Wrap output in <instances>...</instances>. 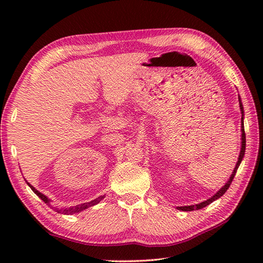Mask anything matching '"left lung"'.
Returning <instances> with one entry per match:
<instances>
[{
  "instance_id": "1",
  "label": "left lung",
  "mask_w": 263,
  "mask_h": 263,
  "mask_svg": "<svg viewBox=\"0 0 263 263\" xmlns=\"http://www.w3.org/2000/svg\"><path fill=\"white\" fill-rule=\"evenodd\" d=\"M238 104H239V109H241V114H242V117H241V152H239V156L237 158V163L235 165V167H234V170L232 172V175L230 176V178H228V181L225 183V185H222L218 191L212 195L211 198L206 199L204 201H202V202L200 203H197V204H191V205H184V206H177V210H182V211H193V210H199V209H202L204 208V206L209 205L210 203L214 202V201L218 200L220 197H222V195L225 194V192L228 190V187L231 186V183L233 182V178L234 176H235L236 172L238 170L239 165H241L242 160L244 158V155H245V132H244V108H243V104H242V100H241V97H239L238 95Z\"/></svg>"
}]
</instances>
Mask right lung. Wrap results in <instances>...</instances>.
Here are the masks:
<instances>
[{
  "mask_svg": "<svg viewBox=\"0 0 263 263\" xmlns=\"http://www.w3.org/2000/svg\"><path fill=\"white\" fill-rule=\"evenodd\" d=\"M27 182V181H26ZM27 184L28 185L30 186V189L32 190L33 192L36 193V195H38L39 198H41L44 202L45 203H47L49 206H52V208L55 210V211H58V212H62V214H64V215H72V214H77V212H80V211H82V210H85V209H87V208H89V206H92V205H96V204H98L100 201H102L104 198H105V195H102V197H98L97 199H95V200H91L90 202H86V203H81V204H78V205H73V206H57V205H53L52 204V202L53 201L49 199L47 195H45V194H43L42 192H39L37 189H35L33 187L30 183H28L27 182Z\"/></svg>",
  "mask_w": 263,
  "mask_h": 263,
  "instance_id": "right-lung-1",
  "label": "right lung"
}]
</instances>
